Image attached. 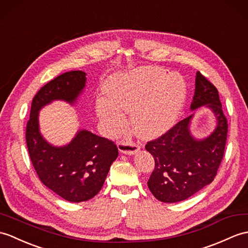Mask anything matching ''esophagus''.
Here are the masks:
<instances>
[{"instance_id": "obj_1", "label": "esophagus", "mask_w": 248, "mask_h": 248, "mask_svg": "<svg viewBox=\"0 0 248 248\" xmlns=\"http://www.w3.org/2000/svg\"><path fill=\"white\" fill-rule=\"evenodd\" d=\"M118 149L119 151L124 153V154H128V155H133L140 151V146L136 145L134 142L131 141H122L118 143Z\"/></svg>"}]
</instances>
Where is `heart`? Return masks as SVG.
Masks as SVG:
<instances>
[{"label": "heart", "mask_w": 248, "mask_h": 248, "mask_svg": "<svg viewBox=\"0 0 248 248\" xmlns=\"http://www.w3.org/2000/svg\"><path fill=\"white\" fill-rule=\"evenodd\" d=\"M185 93V84L177 75H167L158 67H141L108 84V100L97 101V116L108 131L119 132L125 124L122 111L131 113L134 133L145 140L154 138L175 124Z\"/></svg>", "instance_id": "b5f03b06"}]
</instances>
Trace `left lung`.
Returning <instances> with one entry per match:
<instances>
[{
	"label": "left lung",
	"mask_w": 248,
	"mask_h": 248,
	"mask_svg": "<svg viewBox=\"0 0 248 248\" xmlns=\"http://www.w3.org/2000/svg\"><path fill=\"white\" fill-rule=\"evenodd\" d=\"M201 107L209 108L217 120L210 135L204 138L192 135L190 125L193 113L146 145V150L155 160L148 187L160 202L186 200L209 185L217 175L226 145L227 119L217 88L198 72L190 110L195 111Z\"/></svg>",
	"instance_id": "left-lung-1"
}]
</instances>
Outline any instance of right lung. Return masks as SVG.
Listing matches in <instances>:
<instances>
[{"mask_svg": "<svg viewBox=\"0 0 248 248\" xmlns=\"http://www.w3.org/2000/svg\"><path fill=\"white\" fill-rule=\"evenodd\" d=\"M85 82L84 72L72 71L46 83L33 97L26 125L28 152L40 181L73 203L91 200L100 191L118 149L113 141L82 129L65 146L51 145L40 132L39 112L56 100L74 106Z\"/></svg>", "mask_w": 248, "mask_h": 248, "instance_id": "right-lung-1", "label": "right lung"}]
</instances>
